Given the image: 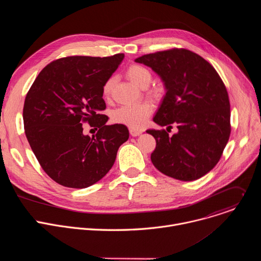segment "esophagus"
<instances>
[{
  "instance_id": "esophagus-1",
  "label": "esophagus",
  "mask_w": 261,
  "mask_h": 261,
  "mask_svg": "<svg viewBox=\"0 0 261 261\" xmlns=\"http://www.w3.org/2000/svg\"><path fill=\"white\" fill-rule=\"evenodd\" d=\"M130 134L132 135V136H138V135H140L141 133H142V130H136V129H133V128H130Z\"/></svg>"
}]
</instances>
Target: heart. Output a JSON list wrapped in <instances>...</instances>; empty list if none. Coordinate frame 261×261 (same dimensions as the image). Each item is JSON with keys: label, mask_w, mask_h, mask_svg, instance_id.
Masks as SVG:
<instances>
[{"label": "heart", "mask_w": 261, "mask_h": 261, "mask_svg": "<svg viewBox=\"0 0 261 261\" xmlns=\"http://www.w3.org/2000/svg\"><path fill=\"white\" fill-rule=\"evenodd\" d=\"M127 77L137 87L145 88L151 83V72L145 67L137 64L131 65L126 71ZM115 86V77H109L103 85L102 93L105 98H108L113 93ZM153 113V105L150 102H140L136 104L123 105L117 108L113 114L115 123L123 124L133 129L141 128L147 118Z\"/></svg>", "instance_id": "b5f03b06"}]
</instances>
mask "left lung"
I'll use <instances>...</instances> for the list:
<instances>
[{"mask_svg": "<svg viewBox=\"0 0 261 261\" xmlns=\"http://www.w3.org/2000/svg\"><path fill=\"white\" fill-rule=\"evenodd\" d=\"M135 62L151 67L166 89L154 122L178 129L172 136L164 129L146 130L156 139L152 163L167 176L198 179L216 166L229 139L230 103L224 83L207 61L188 49L157 51Z\"/></svg>", "mask_w": 261, "mask_h": 261, "instance_id": "obj_1", "label": "left lung"}]
</instances>
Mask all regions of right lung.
I'll return each mask as SVG.
<instances>
[{
    "label": "right lung",
    "mask_w": 261,
    "mask_h": 261,
    "mask_svg": "<svg viewBox=\"0 0 261 261\" xmlns=\"http://www.w3.org/2000/svg\"><path fill=\"white\" fill-rule=\"evenodd\" d=\"M72 56L49 63L38 74L23 105L24 133L42 169L58 184L83 189L113 167L129 138L123 124L106 125L102 88L124 59ZM84 122L98 129L90 138Z\"/></svg>",
    "instance_id": "add662e5"
}]
</instances>
